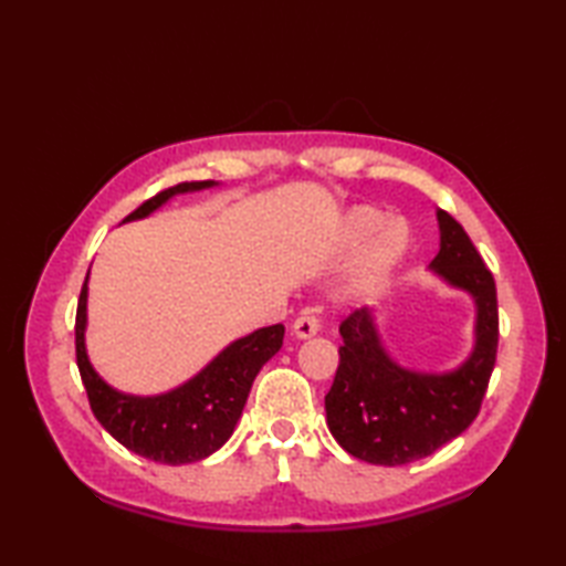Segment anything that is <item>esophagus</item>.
I'll list each match as a JSON object with an SVG mask.
<instances>
[{
  "instance_id": "34e87169",
  "label": "esophagus",
  "mask_w": 566,
  "mask_h": 566,
  "mask_svg": "<svg viewBox=\"0 0 566 566\" xmlns=\"http://www.w3.org/2000/svg\"><path fill=\"white\" fill-rule=\"evenodd\" d=\"M318 318L311 316V314H302L292 326V335L298 340H306V338H314V335L318 333Z\"/></svg>"
}]
</instances>
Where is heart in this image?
<instances>
[{
    "label": "heart",
    "mask_w": 566,
    "mask_h": 566,
    "mask_svg": "<svg viewBox=\"0 0 566 566\" xmlns=\"http://www.w3.org/2000/svg\"><path fill=\"white\" fill-rule=\"evenodd\" d=\"M411 226L369 203L347 209L328 240L331 255H347L365 243L345 280V296L365 298L379 292L411 250Z\"/></svg>",
    "instance_id": "b5f03b06"
}]
</instances>
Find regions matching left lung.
Listing matches in <instances>:
<instances>
[{"instance_id": "obj_1", "label": "left lung", "mask_w": 566, "mask_h": 566, "mask_svg": "<svg viewBox=\"0 0 566 566\" xmlns=\"http://www.w3.org/2000/svg\"><path fill=\"white\" fill-rule=\"evenodd\" d=\"M436 219L440 250L428 270L444 286L472 298V347L452 369H413L389 353L371 308H359L340 323V365L326 394V423L345 452L369 464L399 467L423 460L462 436L482 408L494 371V276L450 213L438 209Z\"/></svg>"}]
</instances>
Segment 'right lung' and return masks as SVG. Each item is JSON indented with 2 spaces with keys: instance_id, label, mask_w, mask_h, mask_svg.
<instances>
[{
  "instance_id": "obj_1",
  "label": "right lung",
  "mask_w": 566,
  "mask_h": 566,
  "mask_svg": "<svg viewBox=\"0 0 566 566\" xmlns=\"http://www.w3.org/2000/svg\"><path fill=\"white\" fill-rule=\"evenodd\" d=\"M219 187V182H185L160 191L158 197L143 203L124 223L148 219L163 209L167 201L191 191ZM90 272L84 280L77 321H75V350L84 389L90 396L92 413L97 416L104 430L126 450L160 464H189L207 460L226 440L243 413L252 381L262 365L280 353L284 340V326L258 328L243 338L228 343L211 363L199 369L195 377L163 394H126L112 387L87 355V296Z\"/></svg>"
}]
</instances>
